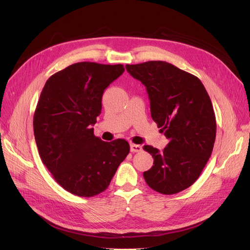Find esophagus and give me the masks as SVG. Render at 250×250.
<instances>
[{"label":"esophagus","mask_w":250,"mask_h":250,"mask_svg":"<svg viewBox=\"0 0 250 250\" xmlns=\"http://www.w3.org/2000/svg\"><path fill=\"white\" fill-rule=\"evenodd\" d=\"M130 151L131 152H141L142 146L137 145V144H130Z\"/></svg>","instance_id":"obj_1"}]
</instances>
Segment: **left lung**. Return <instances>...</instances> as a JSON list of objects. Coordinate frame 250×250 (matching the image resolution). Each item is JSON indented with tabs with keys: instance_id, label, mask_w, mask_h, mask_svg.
Instances as JSON below:
<instances>
[{
	"instance_id": "1",
	"label": "left lung",
	"mask_w": 250,
	"mask_h": 250,
	"mask_svg": "<svg viewBox=\"0 0 250 250\" xmlns=\"http://www.w3.org/2000/svg\"><path fill=\"white\" fill-rule=\"evenodd\" d=\"M126 70L146 86L151 117L169 140L162 151L143 147L154 160L144 178L164 195L184 191L198 179L214 148L217 124L207 89L194 75L160 60Z\"/></svg>"
}]
</instances>
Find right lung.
<instances>
[{"instance_id":"1","label":"right lung","mask_w":250,"mask_h":250,"mask_svg":"<svg viewBox=\"0 0 250 250\" xmlns=\"http://www.w3.org/2000/svg\"><path fill=\"white\" fill-rule=\"evenodd\" d=\"M124 71L123 64L77 62L52 75L42 90L33 117L37 149L57 184L71 194L93 197L106 190L129 153L127 141L103 142L92 128L104 89Z\"/></svg>"}]
</instances>
